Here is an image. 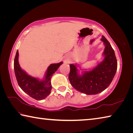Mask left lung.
I'll return each instance as SVG.
<instances>
[{"mask_svg": "<svg viewBox=\"0 0 133 133\" xmlns=\"http://www.w3.org/2000/svg\"><path fill=\"white\" fill-rule=\"evenodd\" d=\"M101 40L105 44L103 53L105 57L95 68L79 75L76 65H70L69 79L71 85L78 91L88 95L96 94L107 89L113 79L117 69V61L111 44L104 36Z\"/></svg>", "mask_w": 133, "mask_h": 133, "instance_id": "1", "label": "left lung"}]
</instances>
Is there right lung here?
<instances>
[{"label": "right lung", "mask_w": 133, "mask_h": 133, "mask_svg": "<svg viewBox=\"0 0 133 133\" xmlns=\"http://www.w3.org/2000/svg\"><path fill=\"white\" fill-rule=\"evenodd\" d=\"M18 56L19 51L17 50L14 60V69L16 78L20 87L24 92L36 100H41L45 98L50 93L51 76L63 62L50 64L47 70L44 79L40 81L28 75L22 70L18 62Z\"/></svg>", "instance_id": "add662e5"}]
</instances>
